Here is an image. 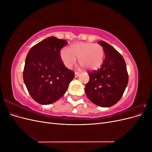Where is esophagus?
<instances>
[{"mask_svg":"<svg viewBox=\"0 0 152 152\" xmlns=\"http://www.w3.org/2000/svg\"><path fill=\"white\" fill-rule=\"evenodd\" d=\"M80 75V73H78V72H75V77H78Z\"/></svg>","mask_w":152,"mask_h":152,"instance_id":"1","label":"esophagus"}]
</instances>
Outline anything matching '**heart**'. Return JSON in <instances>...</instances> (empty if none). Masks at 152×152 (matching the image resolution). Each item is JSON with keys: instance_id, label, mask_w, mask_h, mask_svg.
Masks as SVG:
<instances>
[{"instance_id": "b5f03b06", "label": "heart", "mask_w": 152, "mask_h": 152, "mask_svg": "<svg viewBox=\"0 0 152 152\" xmlns=\"http://www.w3.org/2000/svg\"><path fill=\"white\" fill-rule=\"evenodd\" d=\"M59 56L64 65L68 69L75 65L76 58H79L81 66L90 71H95L103 65L104 50L98 44L77 42L72 44L68 49H62Z\"/></svg>"}]
</instances>
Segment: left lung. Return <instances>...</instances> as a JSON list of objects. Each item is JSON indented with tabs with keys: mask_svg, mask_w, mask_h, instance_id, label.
Returning a JSON list of instances; mask_svg holds the SVG:
<instances>
[{
	"mask_svg": "<svg viewBox=\"0 0 152 152\" xmlns=\"http://www.w3.org/2000/svg\"><path fill=\"white\" fill-rule=\"evenodd\" d=\"M105 59L98 70L89 73V81L85 91L92 103L101 107H110L121 99L128 84L126 64L122 55L104 41Z\"/></svg>",
	"mask_w": 152,
	"mask_h": 152,
	"instance_id": "left-lung-1",
	"label": "left lung"
}]
</instances>
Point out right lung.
Wrapping results in <instances>:
<instances>
[{
  "label": "right lung",
  "mask_w": 152,
  "mask_h": 152,
  "mask_svg": "<svg viewBox=\"0 0 152 152\" xmlns=\"http://www.w3.org/2000/svg\"><path fill=\"white\" fill-rule=\"evenodd\" d=\"M66 40L49 37L32 47L27 54L23 80L30 95L41 104L56 102L65 94L75 73L60 58Z\"/></svg>",
  "instance_id": "right-lung-1"
}]
</instances>
